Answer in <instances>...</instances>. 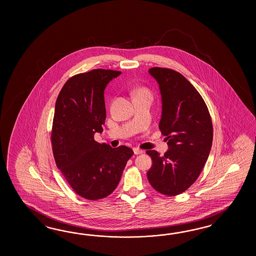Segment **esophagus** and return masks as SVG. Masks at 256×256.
Listing matches in <instances>:
<instances>
[{
    "mask_svg": "<svg viewBox=\"0 0 256 256\" xmlns=\"http://www.w3.org/2000/svg\"><path fill=\"white\" fill-rule=\"evenodd\" d=\"M134 154H141L144 151L141 149H138V148H134Z\"/></svg>",
    "mask_w": 256,
    "mask_h": 256,
    "instance_id": "esophagus-1",
    "label": "esophagus"
}]
</instances>
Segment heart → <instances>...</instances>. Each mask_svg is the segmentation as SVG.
Masks as SVG:
<instances>
[{"label":"heart","mask_w":256,"mask_h":256,"mask_svg":"<svg viewBox=\"0 0 256 256\" xmlns=\"http://www.w3.org/2000/svg\"><path fill=\"white\" fill-rule=\"evenodd\" d=\"M136 95H147V96H151L149 90H147L146 88H139L137 90L136 92Z\"/></svg>","instance_id":"1"}]
</instances>
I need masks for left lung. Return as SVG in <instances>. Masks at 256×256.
Masks as SVG:
<instances>
[{
  "mask_svg": "<svg viewBox=\"0 0 256 256\" xmlns=\"http://www.w3.org/2000/svg\"><path fill=\"white\" fill-rule=\"evenodd\" d=\"M162 100L159 129L166 136L164 156L146 151L152 164L147 178L156 190L168 196L183 193L198 178L212 146L213 128L207 105L185 76L176 71L152 68Z\"/></svg>",
  "mask_w": 256,
  "mask_h": 256,
  "instance_id": "8db88e82",
  "label": "left lung"
}]
</instances>
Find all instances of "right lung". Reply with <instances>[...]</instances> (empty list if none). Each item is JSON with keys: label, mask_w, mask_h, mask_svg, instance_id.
<instances>
[{"label": "right lung", "mask_w": 256, "mask_h": 256, "mask_svg": "<svg viewBox=\"0 0 256 256\" xmlns=\"http://www.w3.org/2000/svg\"><path fill=\"white\" fill-rule=\"evenodd\" d=\"M120 73L98 68L78 74L66 82L56 102L54 161L76 194L90 200L114 192L134 154L129 147L112 148L94 140L106 119L104 90Z\"/></svg>", "instance_id": "obj_1"}]
</instances>
